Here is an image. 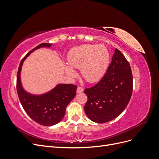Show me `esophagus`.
<instances>
[{"label":"esophagus","mask_w":159,"mask_h":159,"mask_svg":"<svg viewBox=\"0 0 159 159\" xmlns=\"http://www.w3.org/2000/svg\"><path fill=\"white\" fill-rule=\"evenodd\" d=\"M83 91H84L83 88L78 87V88H77V93H81V92H83Z\"/></svg>","instance_id":"esophagus-1"}]
</instances>
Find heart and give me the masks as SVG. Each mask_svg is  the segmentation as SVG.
<instances>
[{"label": "heart", "instance_id": "b5f03b06", "mask_svg": "<svg viewBox=\"0 0 159 159\" xmlns=\"http://www.w3.org/2000/svg\"><path fill=\"white\" fill-rule=\"evenodd\" d=\"M109 52L105 46L84 44L75 47L69 52L68 61L72 68L80 69L81 75L86 81L94 83L105 74L109 66ZM70 67L65 66L66 73L70 78H74L77 73Z\"/></svg>", "mask_w": 159, "mask_h": 159}]
</instances>
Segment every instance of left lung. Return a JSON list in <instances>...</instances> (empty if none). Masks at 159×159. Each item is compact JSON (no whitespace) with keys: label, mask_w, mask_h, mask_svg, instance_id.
Returning a JSON list of instances; mask_svg holds the SVG:
<instances>
[{"label":"left lung","mask_w":159,"mask_h":159,"mask_svg":"<svg viewBox=\"0 0 159 159\" xmlns=\"http://www.w3.org/2000/svg\"><path fill=\"white\" fill-rule=\"evenodd\" d=\"M133 91V75L125 57L115 49L105 75L84 93L85 114L92 121L103 123L118 117L127 107Z\"/></svg>","instance_id":"1"}]
</instances>
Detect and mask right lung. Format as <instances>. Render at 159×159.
<instances>
[{
  "mask_svg": "<svg viewBox=\"0 0 159 159\" xmlns=\"http://www.w3.org/2000/svg\"><path fill=\"white\" fill-rule=\"evenodd\" d=\"M52 44L42 43L24 57L17 73L16 89L19 99L29 117L42 125L52 126L58 123L64 117L66 109L76 94L77 86L73 84H58L51 91L42 95H32L23 89L20 72L24 61L34 50L40 48H50Z\"/></svg>",
  "mask_w": 159,
  "mask_h": 159,
  "instance_id": "1",
  "label": "right lung"
}]
</instances>
